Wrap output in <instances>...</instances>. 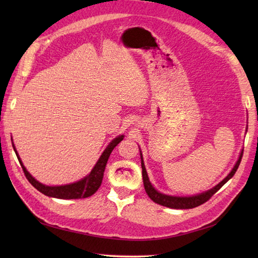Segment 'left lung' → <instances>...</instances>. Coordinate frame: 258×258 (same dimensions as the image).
<instances>
[{
	"mask_svg": "<svg viewBox=\"0 0 258 258\" xmlns=\"http://www.w3.org/2000/svg\"><path fill=\"white\" fill-rule=\"evenodd\" d=\"M243 157V151L240 152V155L238 157V161L235 164V166L233 167V169L231 171L227 176L224 178L221 183H218L215 187H213L211 189H208L204 193H201L199 195L195 196H188V197H183V196H171V195H166V194H162L160 191H157L153 185L150 182L149 175H147L146 168L144 165V161H143V156H142L141 153V165H142V175H143V183H144V187H145V191L149 195L150 199L157 203V204L166 206L169 208H176V210H188V208H194L200 206L202 204H204L205 202H207L211 197L216 193V191L220 189L222 186L225 184L228 179H231L234 174L236 173L237 168L240 164V161H242Z\"/></svg>",
	"mask_w": 258,
	"mask_h": 258,
	"instance_id": "obj_1",
	"label": "left lung"
}]
</instances>
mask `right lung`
<instances>
[{
	"mask_svg": "<svg viewBox=\"0 0 258 258\" xmlns=\"http://www.w3.org/2000/svg\"><path fill=\"white\" fill-rule=\"evenodd\" d=\"M124 136L119 135L116 139H114L111 143L107 145V147L104 152L102 153L101 157L98 158L97 163L95 164V166L93 167L91 173L85 176L84 178H82L79 182H75L72 184H67V185H61V186H47L42 184L40 182L32 176V175L26 171V168L24 167L23 163H22L21 158L18 154V152L15 150V146L13 144V149L15 151V154L18 156V160L21 164L22 168H23V172L25 174V176L27 180L34 186V187L41 191L46 196L50 197H55V199H61V200H76V199H86V197H90L100 187L102 184V179L104 176V171H105V166L106 163L108 161V157L111 155L112 151L114 150V147L116 146L120 141H123Z\"/></svg>",
	"mask_w": 258,
	"mask_h": 258,
	"instance_id": "1",
	"label": "right lung"
}]
</instances>
